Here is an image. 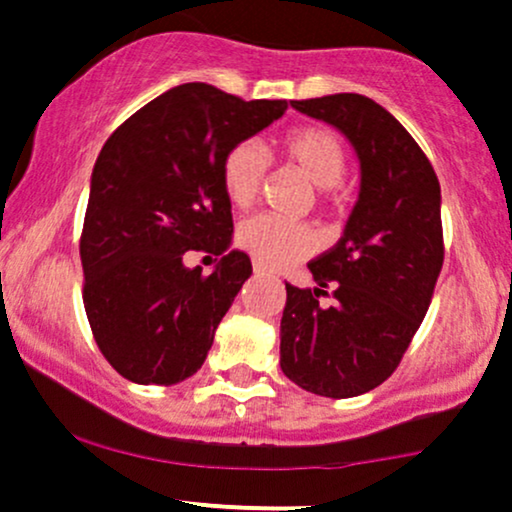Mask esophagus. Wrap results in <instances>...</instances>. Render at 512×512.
I'll list each match as a JSON object with an SVG mask.
<instances>
[{
  "label": "esophagus",
  "instance_id": "obj_1",
  "mask_svg": "<svg viewBox=\"0 0 512 512\" xmlns=\"http://www.w3.org/2000/svg\"><path fill=\"white\" fill-rule=\"evenodd\" d=\"M255 274H257V277H262V274H267V270L262 265H255Z\"/></svg>",
  "mask_w": 512,
  "mask_h": 512
}]
</instances>
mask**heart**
Returning <instances> with one entry per match:
<instances>
[{
  "mask_svg": "<svg viewBox=\"0 0 512 512\" xmlns=\"http://www.w3.org/2000/svg\"><path fill=\"white\" fill-rule=\"evenodd\" d=\"M282 157L319 188V198H331L346 171V149L336 132L326 127H294L282 137ZM267 176V157L257 142H240L223 159V188L230 203L247 208L260 193ZM238 245L257 265L282 270L316 250V235L306 223L252 215L242 220Z\"/></svg>",
  "mask_w": 512,
  "mask_h": 512,
  "instance_id": "obj_1",
  "label": "heart"
}]
</instances>
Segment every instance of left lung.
Segmentation results:
<instances>
[{
	"mask_svg": "<svg viewBox=\"0 0 512 512\" xmlns=\"http://www.w3.org/2000/svg\"><path fill=\"white\" fill-rule=\"evenodd\" d=\"M294 110L346 134L360 191L341 240L309 262L314 289L287 284L279 365L321 397L363 395L385 383L432 301L444 265L441 191L419 144L383 105L358 93L292 100ZM334 304H318L325 287Z\"/></svg>",
	"mask_w": 512,
	"mask_h": 512,
	"instance_id": "8db88e82",
	"label": "left lung"
}]
</instances>
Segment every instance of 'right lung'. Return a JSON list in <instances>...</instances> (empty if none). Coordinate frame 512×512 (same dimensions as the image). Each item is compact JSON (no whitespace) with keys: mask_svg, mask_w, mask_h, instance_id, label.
<instances>
[{"mask_svg":"<svg viewBox=\"0 0 512 512\" xmlns=\"http://www.w3.org/2000/svg\"><path fill=\"white\" fill-rule=\"evenodd\" d=\"M287 100H250L184 83L134 112L102 147L80 235L83 304L107 363L139 385L191 378L252 274L228 250L233 213L223 159L270 127ZM221 257L211 275L186 251Z\"/></svg>","mask_w":512,"mask_h":512,"instance_id":"right-lung-1","label":"right lung"}]
</instances>
